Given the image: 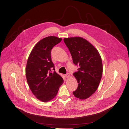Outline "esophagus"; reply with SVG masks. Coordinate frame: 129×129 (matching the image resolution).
I'll use <instances>...</instances> for the list:
<instances>
[{"label":"esophagus","instance_id":"obj_1","mask_svg":"<svg viewBox=\"0 0 129 129\" xmlns=\"http://www.w3.org/2000/svg\"><path fill=\"white\" fill-rule=\"evenodd\" d=\"M65 76H66L67 78H69V77H70L71 75H70V74H67L65 75Z\"/></svg>","mask_w":129,"mask_h":129}]
</instances>
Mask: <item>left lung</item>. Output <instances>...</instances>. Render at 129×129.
I'll return each instance as SVG.
<instances>
[{
	"label": "left lung",
	"instance_id": "8db88e82",
	"mask_svg": "<svg viewBox=\"0 0 129 129\" xmlns=\"http://www.w3.org/2000/svg\"><path fill=\"white\" fill-rule=\"evenodd\" d=\"M63 41L74 63L79 66L78 71L73 74L78 83L73 94L79 99H86L96 91L100 82L103 73L101 56L92 44L82 37L66 38Z\"/></svg>",
	"mask_w": 129,
	"mask_h": 129
}]
</instances>
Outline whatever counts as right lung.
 I'll list each match as a JSON object with an SVG mask.
<instances>
[{
    "label": "right lung",
    "instance_id": "right-lung-1",
    "mask_svg": "<svg viewBox=\"0 0 129 129\" xmlns=\"http://www.w3.org/2000/svg\"><path fill=\"white\" fill-rule=\"evenodd\" d=\"M61 40L55 36L42 39L34 47L28 58L25 70L27 83L35 97L44 102L54 98L63 82L62 77L55 72L51 56L53 48Z\"/></svg>",
    "mask_w": 129,
    "mask_h": 129
}]
</instances>
